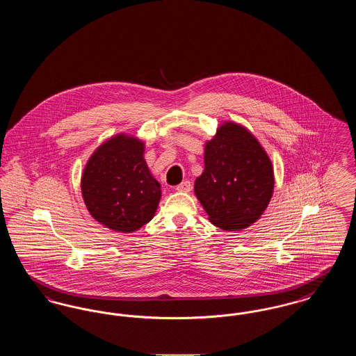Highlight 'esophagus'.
<instances>
[{
    "mask_svg": "<svg viewBox=\"0 0 356 356\" xmlns=\"http://www.w3.org/2000/svg\"><path fill=\"white\" fill-rule=\"evenodd\" d=\"M191 183L189 181H183L181 184H179V186H176V191L177 192H189L191 191Z\"/></svg>",
    "mask_w": 356,
    "mask_h": 356,
    "instance_id": "esophagus-1",
    "label": "esophagus"
}]
</instances>
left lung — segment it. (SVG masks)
Returning <instances> with one entry per match:
<instances>
[{
  "label": "left lung",
  "instance_id": "obj_1",
  "mask_svg": "<svg viewBox=\"0 0 356 356\" xmlns=\"http://www.w3.org/2000/svg\"><path fill=\"white\" fill-rule=\"evenodd\" d=\"M271 160L257 138L227 121L204 149V172L195 195L209 221L224 231H240L257 220L271 202Z\"/></svg>",
  "mask_w": 356,
  "mask_h": 356
}]
</instances>
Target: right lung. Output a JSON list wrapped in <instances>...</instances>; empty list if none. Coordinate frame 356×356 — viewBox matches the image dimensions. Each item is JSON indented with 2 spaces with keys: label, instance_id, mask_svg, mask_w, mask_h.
Returning a JSON list of instances; mask_svg holds the SVG:
<instances>
[{
  "label": "right lung",
  "instance_id": "right-lung-1",
  "mask_svg": "<svg viewBox=\"0 0 356 356\" xmlns=\"http://www.w3.org/2000/svg\"><path fill=\"white\" fill-rule=\"evenodd\" d=\"M85 205L106 228L131 234L152 220L161 186L144 159V143L128 135L111 137L93 152L81 176Z\"/></svg>",
  "mask_w": 356,
  "mask_h": 356
}]
</instances>
